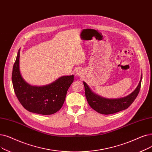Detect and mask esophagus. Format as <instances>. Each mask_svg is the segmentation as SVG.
I'll use <instances>...</instances> for the list:
<instances>
[{
    "label": "esophagus",
    "instance_id": "1",
    "mask_svg": "<svg viewBox=\"0 0 152 152\" xmlns=\"http://www.w3.org/2000/svg\"><path fill=\"white\" fill-rule=\"evenodd\" d=\"M81 72L80 71H77V75L78 76H80V75H81Z\"/></svg>",
    "mask_w": 152,
    "mask_h": 152
}]
</instances>
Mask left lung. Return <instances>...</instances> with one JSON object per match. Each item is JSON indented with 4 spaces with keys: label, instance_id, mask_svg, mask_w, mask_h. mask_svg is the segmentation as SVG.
<instances>
[{
    "label": "left lung",
    "instance_id": "left-lung-1",
    "mask_svg": "<svg viewBox=\"0 0 152 152\" xmlns=\"http://www.w3.org/2000/svg\"><path fill=\"white\" fill-rule=\"evenodd\" d=\"M142 78V76H141L139 84H138L134 91L126 97L117 99H108L95 94L91 91L86 83L83 82L86 97L90 106L99 113L108 115L118 113L127 109L133 103L139 93Z\"/></svg>",
    "mask_w": 152,
    "mask_h": 152
}]
</instances>
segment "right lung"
I'll list each match as a JSON object with an SVG mask.
<instances>
[{
	"label": "right lung",
	"instance_id": "right-lung-1",
	"mask_svg": "<svg viewBox=\"0 0 152 152\" xmlns=\"http://www.w3.org/2000/svg\"><path fill=\"white\" fill-rule=\"evenodd\" d=\"M20 50L12 70V80L16 96L22 106L29 112L51 115L60 110L64 104L74 76L60 77L45 86H32L22 78L19 69Z\"/></svg>",
	"mask_w": 152,
	"mask_h": 152
}]
</instances>
